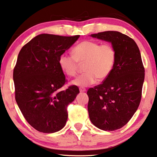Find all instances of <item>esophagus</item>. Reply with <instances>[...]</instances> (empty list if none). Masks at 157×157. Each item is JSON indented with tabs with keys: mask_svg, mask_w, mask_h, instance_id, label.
<instances>
[{
	"mask_svg": "<svg viewBox=\"0 0 157 157\" xmlns=\"http://www.w3.org/2000/svg\"><path fill=\"white\" fill-rule=\"evenodd\" d=\"M79 90L81 92H85V91H86V89L84 87H79Z\"/></svg>",
	"mask_w": 157,
	"mask_h": 157,
	"instance_id": "obj_1",
	"label": "esophagus"
}]
</instances>
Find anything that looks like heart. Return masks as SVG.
<instances>
[{
    "mask_svg": "<svg viewBox=\"0 0 157 157\" xmlns=\"http://www.w3.org/2000/svg\"><path fill=\"white\" fill-rule=\"evenodd\" d=\"M72 55L63 53L59 59V64L67 76H75L78 70V63H85V73L72 81V84L87 87L94 84L97 79L104 81L113 69L116 53L109 44H100L91 40L80 42L72 49Z\"/></svg>",
    "mask_w": 157,
    "mask_h": 157,
    "instance_id": "1",
    "label": "heart"
}]
</instances>
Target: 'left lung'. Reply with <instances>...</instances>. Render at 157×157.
<instances>
[{
  "label": "left lung",
  "mask_w": 157,
  "mask_h": 157,
  "mask_svg": "<svg viewBox=\"0 0 157 157\" xmlns=\"http://www.w3.org/2000/svg\"><path fill=\"white\" fill-rule=\"evenodd\" d=\"M91 36L111 42L116 53L111 75L87 92L91 122L103 131H113L126 125L138 109L144 67L137 44L126 35L109 31Z\"/></svg>",
  "instance_id": "1"
}]
</instances>
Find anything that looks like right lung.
Instances as JSON below:
<instances>
[{
  "instance_id": "1",
  "label": "right lung",
  "mask_w": 157,
  "mask_h": 157,
  "mask_svg": "<svg viewBox=\"0 0 157 157\" xmlns=\"http://www.w3.org/2000/svg\"><path fill=\"white\" fill-rule=\"evenodd\" d=\"M79 37L40 34L17 56L13 74L15 98L25 120L38 131L52 133L66 125L67 107L79 89L71 85L61 90L66 79L59 59Z\"/></svg>"
}]
</instances>
